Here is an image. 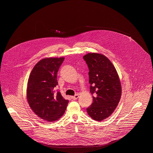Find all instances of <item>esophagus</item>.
Segmentation results:
<instances>
[{"mask_svg":"<svg viewBox=\"0 0 153 153\" xmlns=\"http://www.w3.org/2000/svg\"><path fill=\"white\" fill-rule=\"evenodd\" d=\"M78 98H79V95H78V94H76L75 96L72 97V100H77Z\"/></svg>","mask_w":153,"mask_h":153,"instance_id":"34e87169","label":"esophagus"}]
</instances>
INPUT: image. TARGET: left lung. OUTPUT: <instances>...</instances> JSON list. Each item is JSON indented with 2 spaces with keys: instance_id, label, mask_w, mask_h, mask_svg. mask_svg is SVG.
<instances>
[{
  "instance_id": "8db88e82",
  "label": "left lung",
  "mask_w": 153,
  "mask_h": 153,
  "mask_svg": "<svg viewBox=\"0 0 153 153\" xmlns=\"http://www.w3.org/2000/svg\"><path fill=\"white\" fill-rule=\"evenodd\" d=\"M83 58L89 69L90 91L94 95L93 103L87 111L94 120L102 121L113 113L120 101V81L114 65L105 55L88 53Z\"/></svg>"
}]
</instances>
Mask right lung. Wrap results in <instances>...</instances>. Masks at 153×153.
<instances>
[{"label": "right lung", "instance_id": "1", "mask_svg": "<svg viewBox=\"0 0 153 153\" xmlns=\"http://www.w3.org/2000/svg\"><path fill=\"white\" fill-rule=\"evenodd\" d=\"M64 57L45 58L34 66L30 74L26 98L31 110L42 119L53 122L65 112L68 100L54 88L58 85L57 72Z\"/></svg>", "mask_w": 153, "mask_h": 153}]
</instances>
